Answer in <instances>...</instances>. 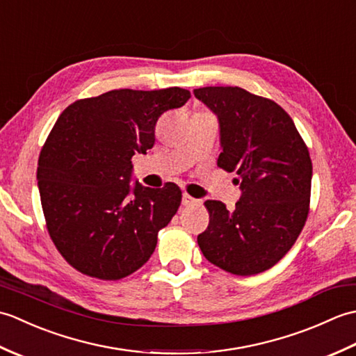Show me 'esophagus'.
<instances>
[{
	"mask_svg": "<svg viewBox=\"0 0 356 356\" xmlns=\"http://www.w3.org/2000/svg\"><path fill=\"white\" fill-rule=\"evenodd\" d=\"M199 200H195L194 197H191V195H188V194H184V197H182V203L185 207H190V205H195V203H197Z\"/></svg>",
	"mask_w": 356,
	"mask_h": 356,
	"instance_id": "1",
	"label": "esophagus"
}]
</instances>
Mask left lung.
Segmentation results:
<instances>
[{"mask_svg": "<svg viewBox=\"0 0 356 356\" xmlns=\"http://www.w3.org/2000/svg\"><path fill=\"white\" fill-rule=\"evenodd\" d=\"M194 96L220 127L217 165L236 172V209L207 200L208 228L199 234L203 255L234 275H254L289 251L306 223L312 162L291 116L274 101L240 87H202Z\"/></svg>", "mask_w": 356, "mask_h": 356, "instance_id": "left-lung-1", "label": "left lung"}]
</instances>
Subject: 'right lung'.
I'll use <instances>...</instances> for the list:
<instances>
[{
    "label": "right lung",
    "instance_id": "obj_1",
    "mask_svg": "<svg viewBox=\"0 0 356 356\" xmlns=\"http://www.w3.org/2000/svg\"><path fill=\"white\" fill-rule=\"evenodd\" d=\"M190 97L179 87L120 88L73 102L58 118L36 179L50 237L74 269L120 280L154 252L182 191L171 182L131 186V157L153 148L157 119Z\"/></svg>",
    "mask_w": 356,
    "mask_h": 356
}]
</instances>
